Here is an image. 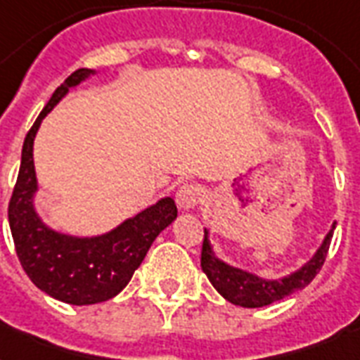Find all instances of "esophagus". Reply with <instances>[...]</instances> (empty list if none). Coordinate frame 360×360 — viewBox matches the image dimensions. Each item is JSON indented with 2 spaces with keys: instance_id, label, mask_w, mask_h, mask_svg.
I'll use <instances>...</instances> for the list:
<instances>
[{
  "instance_id": "esophagus-1",
  "label": "esophagus",
  "mask_w": 360,
  "mask_h": 360,
  "mask_svg": "<svg viewBox=\"0 0 360 360\" xmlns=\"http://www.w3.org/2000/svg\"><path fill=\"white\" fill-rule=\"evenodd\" d=\"M175 202L183 211H191L205 202V188L202 185H183L175 194Z\"/></svg>"
}]
</instances>
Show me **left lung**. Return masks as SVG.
Wrapping results in <instances>:
<instances>
[{
  "mask_svg": "<svg viewBox=\"0 0 360 360\" xmlns=\"http://www.w3.org/2000/svg\"><path fill=\"white\" fill-rule=\"evenodd\" d=\"M335 226L336 224H333V230H335ZM333 230L327 233L323 245L319 246L316 256L304 267L280 280H262L254 274L245 273V271H239V269H233L226 265L224 262H220L211 250V245L207 240V230H203L202 269L203 273L207 274L209 282L213 284L214 290L219 291L226 301L245 308L267 307L271 302L280 301V299L307 288L316 278V274L323 267L325 257L329 252Z\"/></svg>",
  "mask_w": 360,
  "mask_h": 360,
  "instance_id": "left-lung-1",
  "label": "left lung"
}]
</instances>
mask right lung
<instances>
[{
  "label": "right lung",
  "mask_w": 360,
  "mask_h": 360,
  "mask_svg": "<svg viewBox=\"0 0 360 360\" xmlns=\"http://www.w3.org/2000/svg\"><path fill=\"white\" fill-rule=\"evenodd\" d=\"M93 70L78 69L53 91L30 129L22 147V162L8 202V226L20 265L33 284L58 301L84 307L108 301L129 284L149 246L177 217L172 198H162L120 228L93 239L61 236L42 224L33 211L37 191L33 140L44 115Z\"/></svg>",
  "instance_id": "1"
}]
</instances>
